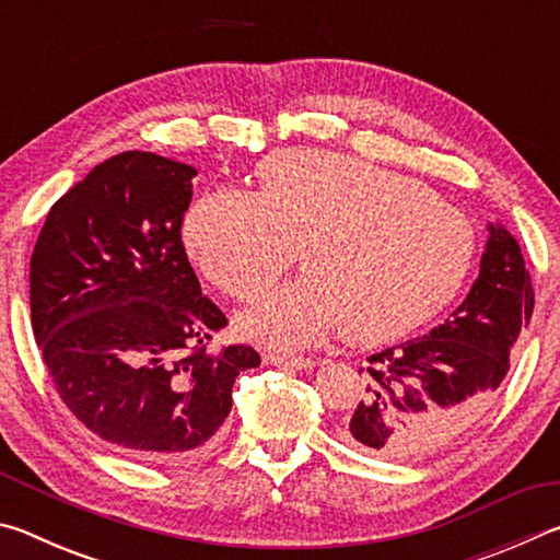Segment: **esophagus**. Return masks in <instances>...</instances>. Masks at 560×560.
I'll return each instance as SVG.
<instances>
[{
  "label": "esophagus",
  "mask_w": 560,
  "mask_h": 560,
  "mask_svg": "<svg viewBox=\"0 0 560 560\" xmlns=\"http://www.w3.org/2000/svg\"><path fill=\"white\" fill-rule=\"evenodd\" d=\"M273 368H283V371H314L316 360L314 358H291V355H267Z\"/></svg>",
  "instance_id": "obj_1"
}]
</instances>
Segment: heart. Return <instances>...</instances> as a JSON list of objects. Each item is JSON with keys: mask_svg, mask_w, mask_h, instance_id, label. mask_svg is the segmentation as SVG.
I'll return each mask as SVG.
<instances>
[{"mask_svg": "<svg viewBox=\"0 0 560 560\" xmlns=\"http://www.w3.org/2000/svg\"><path fill=\"white\" fill-rule=\"evenodd\" d=\"M257 195L197 200L183 240L197 267L234 299H252L293 261L303 271L240 316L246 338L296 350L336 328L377 343L424 324L457 296L477 234L457 207L371 163L283 150L261 160Z\"/></svg>", "mask_w": 560, "mask_h": 560, "instance_id": "b5f03b06", "label": "heart"}]
</instances>
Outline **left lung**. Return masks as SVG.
I'll return each mask as SVG.
<instances>
[{"mask_svg": "<svg viewBox=\"0 0 560 560\" xmlns=\"http://www.w3.org/2000/svg\"><path fill=\"white\" fill-rule=\"evenodd\" d=\"M487 230L479 277L450 318L428 336L368 358L363 400L340 428L348 447L383 459H422L487 410L534 314L518 242L499 222Z\"/></svg>", "mask_w": 560, "mask_h": 560, "instance_id": "obj_1", "label": "left lung"}]
</instances>
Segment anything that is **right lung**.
I'll list each match as a JSON object with an SVG mask.
<instances>
[{"label": "right lung", "mask_w": 560, "mask_h": 560, "mask_svg": "<svg viewBox=\"0 0 560 560\" xmlns=\"http://www.w3.org/2000/svg\"><path fill=\"white\" fill-rule=\"evenodd\" d=\"M192 165L128 150L46 214L32 254V326L66 407L140 462H183L232 410L234 377L259 353H207L226 326L183 246Z\"/></svg>", "instance_id": "1"}]
</instances>
